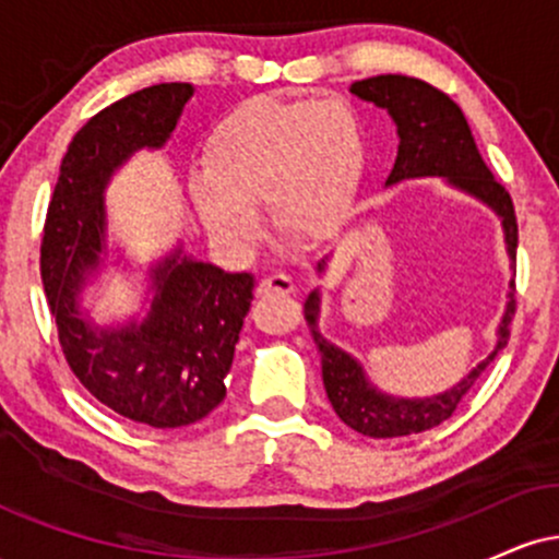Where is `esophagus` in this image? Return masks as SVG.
I'll return each instance as SVG.
<instances>
[{
	"instance_id": "34e87169",
	"label": "esophagus",
	"mask_w": 559,
	"mask_h": 559,
	"mask_svg": "<svg viewBox=\"0 0 559 559\" xmlns=\"http://www.w3.org/2000/svg\"><path fill=\"white\" fill-rule=\"evenodd\" d=\"M292 292H294V281L284 273L267 275V278H262L258 286V297H271V294H292Z\"/></svg>"
}]
</instances>
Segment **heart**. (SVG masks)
I'll use <instances>...</instances> for the list:
<instances>
[{
  "label": "heart",
  "instance_id": "b5f03b06",
  "mask_svg": "<svg viewBox=\"0 0 559 559\" xmlns=\"http://www.w3.org/2000/svg\"><path fill=\"white\" fill-rule=\"evenodd\" d=\"M362 170L355 112L336 99H249L213 128L191 202L204 230L228 252H247L265 204L281 239L310 247L336 230Z\"/></svg>",
  "mask_w": 559,
  "mask_h": 559
}]
</instances>
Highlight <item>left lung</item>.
Wrapping results in <instances>:
<instances>
[{
  "label": "left lung",
  "mask_w": 559,
  "mask_h": 559,
  "mask_svg": "<svg viewBox=\"0 0 559 559\" xmlns=\"http://www.w3.org/2000/svg\"><path fill=\"white\" fill-rule=\"evenodd\" d=\"M349 92L357 99L386 110L396 126L400 146H396L394 168L383 186L409 181V178H444L447 186L478 199L502 221L507 258L515 271L518 221L512 199L486 168L463 110L431 83L409 79V75H373V79L352 83ZM325 265H329V254L318 262L316 273L323 275ZM512 312H515V278L510 281L502 320L497 325V344L489 357H484L476 368L467 370L454 386L441 394L394 396L370 381L357 357H352L349 352H344L342 346L329 342L320 333V288H312L305 299V320L310 325L312 342L318 346L329 402L346 426L362 436H373V439L420 433L452 418L457 404L478 381L486 365L499 355V349H504Z\"/></svg>",
  "instance_id": "left-lung-1"
}]
</instances>
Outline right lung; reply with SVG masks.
<instances>
[{
	"label": "right lung",
	"instance_id": "add662e5",
	"mask_svg": "<svg viewBox=\"0 0 559 559\" xmlns=\"http://www.w3.org/2000/svg\"><path fill=\"white\" fill-rule=\"evenodd\" d=\"M191 83H157L105 107L70 141L41 241V281L75 378L133 423L181 428L226 396L254 275L226 273L181 243L146 267V297L123 323H94L83 297L131 262L110 243L107 186L141 150H163Z\"/></svg>",
	"mask_w": 559,
	"mask_h": 559
}]
</instances>
